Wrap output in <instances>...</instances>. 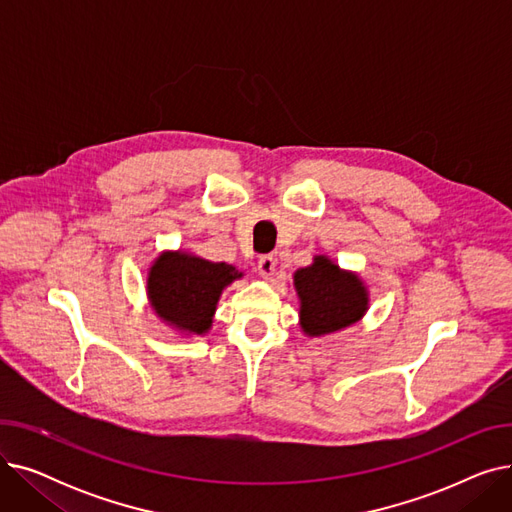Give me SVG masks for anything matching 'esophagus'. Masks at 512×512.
Instances as JSON below:
<instances>
[{"label":"esophagus","instance_id":"1","mask_svg":"<svg viewBox=\"0 0 512 512\" xmlns=\"http://www.w3.org/2000/svg\"><path fill=\"white\" fill-rule=\"evenodd\" d=\"M257 270H259V276H261V278H265V280L274 278V274H276V257H272V255H263V257H259Z\"/></svg>","mask_w":512,"mask_h":512}]
</instances>
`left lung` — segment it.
<instances>
[{
    "mask_svg": "<svg viewBox=\"0 0 512 512\" xmlns=\"http://www.w3.org/2000/svg\"><path fill=\"white\" fill-rule=\"evenodd\" d=\"M299 297V324L305 336L319 338L355 326L369 309V290L355 272L340 270L328 255L294 272Z\"/></svg>",
    "mask_w": 512,
    "mask_h": 512,
    "instance_id": "left-lung-1",
    "label": "left lung"
}]
</instances>
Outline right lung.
I'll return each mask as SVG.
<instances>
[{
	"label": "right lung",
	"mask_w": 512,
	"mask_h": 512,
	"mask_svg": "<svg viewBox=\"0 0 512 512\" xmlns=\"http://www.w3.org/2000/svg\"><path fill=\"white\" fill-rule=\"evenodd\" d=\"M242 272L186 251H164L147 272V299L155 315L184 336H203L226 286Z\"/></svg>",
	"instance_id": "add662e5"
}]
</instances>
